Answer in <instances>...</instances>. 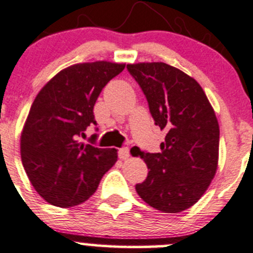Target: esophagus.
<instances>
[{"mask_svg": "<svg viewBox=\"0 0 253 253\" xmlns=\"http://www.w3.org/2000/svg\"><path fill=\"white\" fill-rule=\"evenodd\" d=\"M118 156L121 160H127L129 159L130 154H129V150L126 147H123V149H119L118 151Z\"/></svg>", "mask_w": 253, "mask_h": 253, "instance_id": "1", "label": "esophagus"}]
</instances>
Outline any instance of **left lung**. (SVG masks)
Masks as SVG:
<instances>
[{
    "label": "left lung",
    "mask_w": 253,
    "mask_h": 253,
    "mask_svg": "<svg viewBox=\"0 0 253 253\" xmlns=\"http://www.w3.org/2000/svg\"><path fill=\"white\" fill-rule=\"evenodd\" d=\"M149 103L155 124L167 130L161 151H139L149 173L135 186L140 198L164 212L191 208L206 193L219 159V124L201 84L165 62L126 65Z\"/></svg>",
    "instance_id": "8db88e82"
}]
</instances>
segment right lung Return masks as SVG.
<instances>
[{
	"label": "right lung",
	"instance_id": "1",
	"mask_svg": "<svg viewBox=\"0 0 253 253\" xmlns=\"http://www.w3.org/2000/svg\"><path fill=\"white\" fill-rule=\"evenodd\" d=\"M124 67L108 61L72 65L34 99L21 135V157L29 181L47 203L61 208L82 204L117 162L116 149L84 145L79 137L96 126L97 98Z\"/></svg>",
	"mask_w": 253,
	"mask_h": 253
}]
</instances>
